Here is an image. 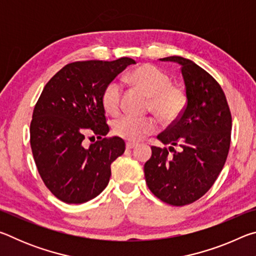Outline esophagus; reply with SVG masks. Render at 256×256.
<instances>
[{
    "mask_svg": "<svg viewBox=\"0 0 256 256\" xmlns=\"http://www.w3.org/2000/svg\"><path fill=\"white\" fill-rule=\"evenodd\" d=\"M136 146H138L136 144H133V142H126V149L128 150L134 149V148H136Z\"/></svg>",
    "mask_w": 256,
    "mask_h": 256,
    "instance_id": "esophagus-1",
    "label": "esophagus"
}]
</instances>
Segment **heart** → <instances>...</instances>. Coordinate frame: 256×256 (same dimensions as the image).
<instances>
[{
    "label": "heart",
    "mask_w": 256,
    "mask_h": 256,
    "mask_svg": "<svg viewBox=\"0 0 256 256\" xmlns=\"http://www.w3.org/2000/svg\"><path fill=\"white\" fill-rule=\"evenodd\" d=\"M128 80L150 97L151 110L162 122H172L183 112L186 102L184 92L172 86L170 78L158 68L144 64L130 72ZM120 99L122 86L116 81L110 82L102 94L104 110L116 115L120 110ZM112 130L116 136L125 140L140 141L157 130V122L151 118L124 115L115 120Z\"/></svg>",
    "instance_id": "b5f03b06"
}]
</instances>
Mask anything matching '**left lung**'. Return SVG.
Segmentation results:
<instances>
[{
    "label": "left lung",
    "mask_w": 256,
    "mask_h": 256,
    "mask_svg": "<svg viewBox=\"0 0 256 256\" xmlns=\"http://www.w3.org/2000/svg\"><path fill=\"white\" fill-rule=\"evenodd\" d=\"M159 60L180 66L188 104L180 118L157 136L170 146H151L144 176L156 196L180 206L204 196L222 170L230 146L232 115L222 86L201 66L182 56ZM175 146H180L178 152ZM168 150L174 154L170 155Z\"/></svg>",
    "instance_id": "8db88e82"
}]
</instances>
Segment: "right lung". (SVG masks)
Instances as JSON below:
<instances>
[{"instance_id":"1","label":"right lung","mask_w":256,"mask_h":256,"mask_svg":"<svg viewBox=\"0 0 256 256\" xmlns=\"http://www.w3.org/2000/svg\"><path fill=\"white\" fill-rule=\"evenodd\" d=\"M134 63L130 58L70 63L42 89L32 112L30 146L42 180L60 201L88 202L110 182V164L124 154L125 142L118 136L102 138L110 128L102 94ZM89 128L100 140L86 147Z\"/></svg>"}]
</instances>
